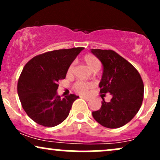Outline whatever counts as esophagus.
<instances>
[{"mask_svg": "<svg viewBox=\"0 0 160 160\" xmlns=\"http://www.w3.org/2000/svg\"><path fill=\"white\" fill-rule=\"evenodd\" d=\"M81 98L85 99V100L87 101V102H88V101L90 100V98H89V97H87V96H81Z\"/></svg>", "mask_w": 160, "mask_h": 160, "instance_id": "obj_1", "label": "esophagus"}]
</instances>
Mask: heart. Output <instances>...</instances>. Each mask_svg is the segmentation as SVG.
Returning a JSON list of instances; mask_svg holds the SVG:
<instances>
[{"label":"heart","instance_id":"b5f03b06","mask_svg":"<svg viewBox=\"0 0 160 160\" xmlns=\"http://www.w3.org/2000/svg\"><path fill=\"white\" fill-rule=\"evenodd\" d=\"M82 61L86 65L91 71L92 72H97L101 68V62L97 57H95L92 55H86L82 57ZM73 69H74V65H71L69 66L68 69L67 71V75L68 77L71 76L73 72ZM94 84L92 82H78L75 83L74 89L79 93H85L89 88L92 87Z\"/></svg>","mask_w":160,"mask_h":160}]
</instances>
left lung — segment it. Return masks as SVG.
I'll use <instances>...</instances> for the list:
<instances>
[{
  "label": "left lung",
  "mask_w": 160,
  "mask_h": 160,
  "mask_svg": "<svg viewBox=\"0 0 160 160\" xmlns=\"http://www.w3.org/2000/svg\"><path fill=\"white\" fill-rule=\"evenodd\" d=\"M103 66L99 82L100 92L110 93V102H102L92 117L99 124L117 128L128 123L140 109L144 98V83L132 65L113 50L91 49Z\"/></svg>",
  "instance_id": "left-lung-1"
}]
</instances>
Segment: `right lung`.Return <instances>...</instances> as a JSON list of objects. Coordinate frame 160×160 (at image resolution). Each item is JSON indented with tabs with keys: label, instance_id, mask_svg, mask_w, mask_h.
Listing matches in <instances>:
<instances>
[{
	"label": "right lung",
	"instance_id": "add662e5",
	"mask_svg": "<svg viewBox=\"0 0 160 160\" xmlns=\"http://www.w3.org/2000/svg\"><path fill=\"white\" fill-rule=\"evenodd\" d=\"M83 49L51 51L34 57L25 65L18 81V95L24 111L37 123L53 127L68 117L79 96L61 98L57 95L58 82L65 78L69 66Z\"/></svg>",
	"mask_w": 160,
	"mask_h": 160
}]
</instances>
